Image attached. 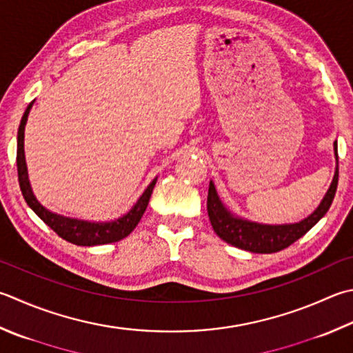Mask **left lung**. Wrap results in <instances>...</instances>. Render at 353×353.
I'll use <instances>...</instances> for the list:
<instances>
[{"label": "left lung", "mask_w": 353, "mask_h": 353, "mask_svg": "<svg viewBox=\"0 0 353 353\" xmlns=\"http://www.w3.org/2000/svg\"><path fill=\"white\" fill-rule=\"evenodd\" d=\"M335 157H336V170L334 181H332L327 194L323 198L318 209L303 221L296 224H283V225H268L258 224L245 219L236 218L224 208L216 195L215 185L210 181L209 194H208V214L212 228L215 234L228 244L235 245L243 250L254 252V254H275L314 228L329 210L332 201H334L336 185H338V145L334 144Z\"/></svg>", "instance_id": "obj_1"}]
</instances>
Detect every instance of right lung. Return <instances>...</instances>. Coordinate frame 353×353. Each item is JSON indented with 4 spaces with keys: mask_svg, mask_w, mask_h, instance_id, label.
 <instances>
[{
    "mask_svg": "<svg viewBox=\"0 0 353 353\" xmlns=\"http://www.w3.org/2000/svg\"><path fill=\"white\" fill-rule=\"evenodd\" d=\"M32 108V103L28 105L24 115L21 118V124L18 129V149H17V168H18V181L19 188H21L23 196L26 203L30 205V209L43 219V221L49 225V228L55 232L58 236H61L65 241L77 245H98V244H109L119 241L128 236L132 230L137 228V224L141 219L143 214L148 208L149 199L154 188L157 184V178L149 184L144 194L139 196L138 203L125 214L123 218L115 219L112 223H88L79 221V219L65 218L61 215L52 214L48 209H44L41 204L37 201L33 196L29 179H28V169H26V159H24V125L28 121L29 110Z\"/></svg>",
    "mask_w": 353,
    "mask_h": 353,
    "instance_id": "1",
    "label": "right lung"
}]
</instances>
